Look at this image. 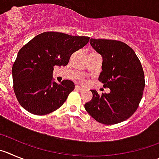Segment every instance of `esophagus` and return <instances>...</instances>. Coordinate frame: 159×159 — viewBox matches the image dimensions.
<instances>
[{
  "instance_id": "obj_1",
  "label": "esophagus",
  "mask_w": 159,
  "mask_h": 159,
  "mask_svg": "<svg viewBox=\"0 0 159 159\" xmlns=\"http://www.w3.org/2000/svg\"><path fill=\"white\" fill-rule=\"evenodd\" d=\"M75 89H77L78 91H80V92H83V91L85 90V89L82 88V87H81V86H79V85H76V86H75Z\"/></svg>"
}]
</instances>
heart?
<instances>
[{
	"label": "heart",
	"mask_w": 159,
	"mask_h": 159,
	"mask_svg": "<svg viewBox=\"0 0 159 159\" xmlns=\"http://www.w3.org/2000/svg\"><path fill=\"white\" fill-rule=\"evenodd\" d=\"M81 81H85V80H84V79H81Z\"/></svg>",
	"instance_id": "heart-1"
}]
</instances>
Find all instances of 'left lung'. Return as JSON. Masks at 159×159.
I'll use <instances>...</instances> for the list:
<instances>
[{"label":"left lung","mask_w":159,"mask_h":159,"mask_svg":"<svg viewBox=\"0 0 159 159\" xmlns=\"http://www.w3.org/2000/svg\"><path fill=\"white\" fill-rule=\"evenodd\" d=\"M92 48L102 56L99 81L110 89L100 95L91 90L92 100L85 108L94 120L111 125L128 120L137 110L145 87L142 65L128 44L117 40L91 39Z\"/></svg>","instance_id":"8db88e82"}]
</instances>
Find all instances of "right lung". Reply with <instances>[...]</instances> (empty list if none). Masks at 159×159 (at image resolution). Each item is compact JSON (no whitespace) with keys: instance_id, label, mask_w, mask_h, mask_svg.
<instances>
[{"instance_id":"add662e5","label":"right lung","mask_w":159,"mask_h":159,"mask_svg":"<svg viewBox=\"0 0 159 159\" xmlns=\"http://www.w3.org/2000/svg\"><path fill=\"white\" fill-rule=\"evenodd\" d=\"M89 37L47 31L34 37L18 52L12 69L13 89L21 106L43 116L62 106L74 89L70 80L53 81L55 66H66L73 53L85 47Z\"/></svg>"}]
</instances>
